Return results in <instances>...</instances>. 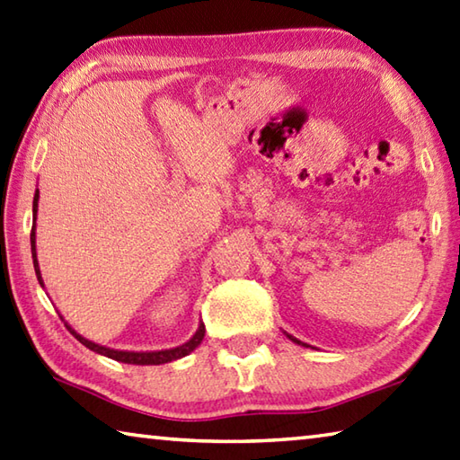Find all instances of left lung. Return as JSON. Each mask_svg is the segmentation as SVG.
Returning a JSON list of instances; mask_svg holds the SVG:
<instances>
[{
    "instance_id": "1",
    "label": "left lung",
    "mask_w": 460,
    "mask_h": 460,
    "mask_svg": "<svg viewBox=\"0 0 460 460\" xmlns=\"http://www.w3.org/2000/svg\"><path fill=\"white\" fill-rule=\"evenodd\" d=\"M286 336H288V338H289L291 341H296V344H297V346H304V344H302V341H299V340H297V338H294V336H289V333H286Z\"/></svg>"
}]
</instances>
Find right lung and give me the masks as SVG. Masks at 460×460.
<instances>
[{
	"mask_svg": "<svg viewBox=\"0 0 460 460\" xmlns=\"http://www.w3.org/2000/svg\"><path fill=\"white\" fill-rule=\"evenodd\" d=\"M38 201H40V190H36V195H33V225H31V259H33V270H36L38 275V281L40 286L44 288V279H41V271H40V265H38V252H36V219H38ZM64 320V317H62ZM66 328L72 333L74 338H76L80 344H84L92 352H96L100 356H106V358H112L116 362H124V364H135V366H158V364H166V362H172V360H179V358H185L189 356L193 349L201 344L203 338H205V323L201 322L199 323V328L195 332V336L190 338L189 341H185L182 346L177 348H171V349H161V352H124V349H112V348H106V346H100L94 344V341L86 340L84 336H80V333L72 328L68 322H64Z\"/></svg>",
	"mask_w": 460,
	"mask_h": 460,
	"instance_id": "add662e5",
	"label": "right lung"
}]
</instances>
